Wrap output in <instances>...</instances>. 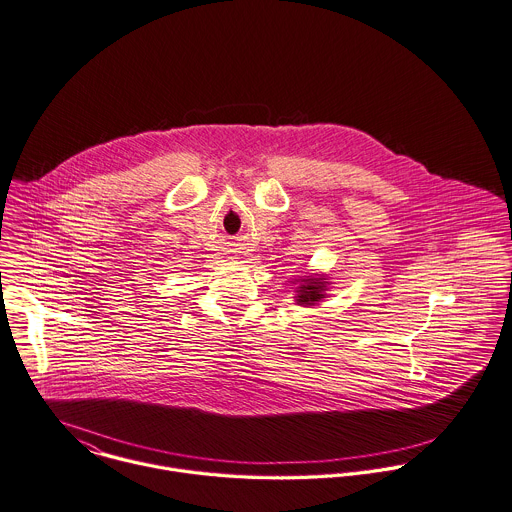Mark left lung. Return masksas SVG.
Instances as JSON below:
<instances>
[{"instance_id": "8db88e82", "label": "left lung", "mask_w": 512, "mask_h": 512, "mask_svg": "<svg viewBox=\"0 0 512 512\" xmlns=\"http://www.w3.org/2000/svg\"><path fill=\"white\" fill-rule=\"evenodd\" d=\"M323 289H325V281L323 279H303V283L299 287L297 303L299 305H315L317 301H321L325 297Z\"/></svg>"}]
</instances>
